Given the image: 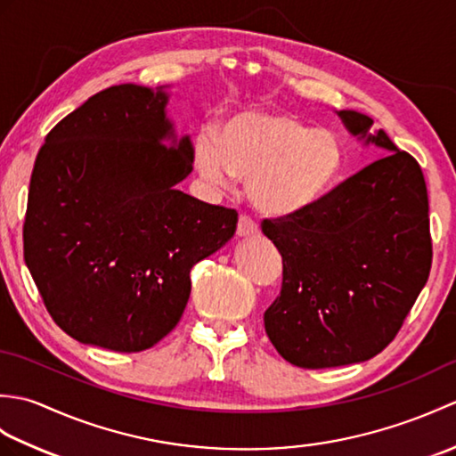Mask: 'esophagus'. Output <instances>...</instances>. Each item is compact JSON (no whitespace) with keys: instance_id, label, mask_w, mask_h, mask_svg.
<instances>
[{"instance_id":"esophagus-1","label":"esophagus","mask_w":456,"mask_h":456,"mask_svg":"<svg viewBox=\"0 0 456 456\" xmlns=\"http://www.w3.org/2000/svg\"><path fill=\"white\" fill-rule=\"evenodd\" d=\"M237 235H239V237H255V235H258L256 223H255L253 219H250L248 216H239Z\"/></svg>"}]
</instances>
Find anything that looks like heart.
Returning <instances> with one entry per match:
<instances>
[{"label":"heart","instance_id":"b5f03b06","mask_svg":"<svg viewBox=\"0 0 456 456\" xmlns=\"http://www.w3.org/2000/svg\"><path fill=\"white\" fill-rule=\"evenodd\" d=\"M193 160L217 186L248 180L250 200L274 217L302 216L319 206L345 170L341 141L286 111L240 113L219 134L201 133Z\"/></svg>","mask_w":456,"mask_h":456}]
</instances>
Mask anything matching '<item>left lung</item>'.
<instances>
[{
    "mask_svg": "<svg viewBox=\"0 0 456 456\" xmlns=\"http://www.w3.org/2000/svg\"><path fill=\"white\" fill-rule=\"evenodd\" d=\"M351 134L384 149L302 216L263 221L282 255V289L265 312L276 351L299 368L376 356L398 335L429 278L433 247L421 167L364 113L338 111Z\"/></svg>",
    "mask_w": 456,
    "mask_h": 456,
    "instance_id": "8db88e82",
    "label": "left lung"
}]
</instances>
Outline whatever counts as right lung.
I'll use <instances>...</instances> for the list:
<instances>
[{
    "mask_svg": "<svg viewBox=\"0 0 456 456\" xmlns=\"http://www.w3.org/2000/svg\"><path fill=\"white\" fill-rule=\"evenodd\" d=\"M168 94L111 86L46 134L23 223V255L64 333L139 353L178 325L190 270L235 235L237 211L176 190L193 147ZM164 140H170L167 145Z\"/></svg>",
    "mask_w": 456,
    "mask_h": 456,
    "instance_id": "right-lung-1",
    "label": "right lung"
}]
</instances>
